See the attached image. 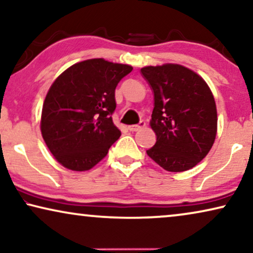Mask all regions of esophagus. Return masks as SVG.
<instances>
[{
	"label": "esophagus",
	"instance_id": "esophagus-1",
	"mask_svg": "<svg viewBox=\"0 0 253 253\" xmlns=\"http://www.w3.org/2000/svg\"><path fill=\"white\" fill-rule=\"evenodd\" d=\"M145 126V122L144 121H140L139 123L138 124H134V126H129V130L130 131H138V130H140L141 127H144Z\"/></svg>",
	"mask_w": 253,
	"mask_h": 253
}]
</instances>
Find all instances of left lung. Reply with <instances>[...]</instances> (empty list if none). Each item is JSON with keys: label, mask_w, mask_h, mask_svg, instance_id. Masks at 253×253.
<instances>
[{"label": "left lung", "mask_w": 253, "mask_h": 253, "mask_svg": "<svg viewBox=\"0 0 253 253\" xmlns=\"http://www.w3.org/2000/svg\"><path fill=\"white\" fill-rule=\"evenodd\" d=\"M154 94L151 127L157 143L146 151L168 171H185L198 165L212 148L217 115L206 82L179 64L141 68Z\"/></svg>", "instance_id": "obj_1"}]
</instances>
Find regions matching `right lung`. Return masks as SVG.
Wrapping results in <instances>:
<instances>
[{
    "instance_id": "right-lung-1",
    "label": "right lung",
    "mask_w": 253,
    "mask_h": 253,
    "mask_svg": "<svg viewBox=\"0 0 253 253\" xmlns=\"http://www.w3.org/2000/svg\"><path fill=\"white\" fill-rule=\"evenodd\" d=\"M131 71V65L92 58L71 65L55 79L44 99L40 129L63 167L88 170L119 139L121 131L112 119L115 88Z\"/></svg>"
}]
</instances>
